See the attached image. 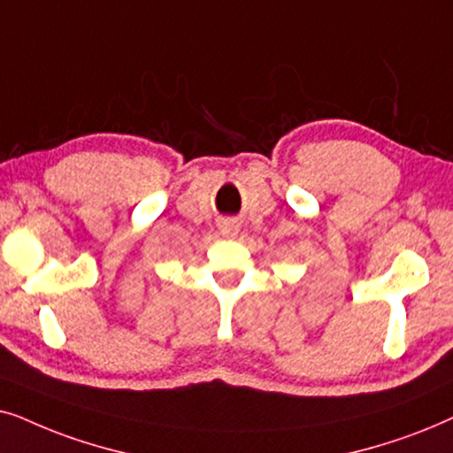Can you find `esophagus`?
<instances>
[{"mask_svg": "<svg viewBox=\"0 0 453 453\" xmlns=\"http://www.w3.org/2000/svg\"><path fill=\"white\" fill-rule=\"evenodd\" d=\"M238 230H240V226L234 219H226V221L219 223V232L226 238H234L238 234Z\"/></svg>", "mask_w": 453, "mask_h": 453, "instance_id": "34e87169", "label": "esophagus"}]
</instances>
